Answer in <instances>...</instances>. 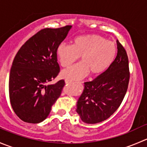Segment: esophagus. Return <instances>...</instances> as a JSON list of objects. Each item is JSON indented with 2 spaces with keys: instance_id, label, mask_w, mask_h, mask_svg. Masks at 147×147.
Here are the masks:
<instances>
[{
  "instance_id": "esophagus-1",
  "label": "esophagus",
  "mask_w": 147,
  "mask_h": 147,
  "mask_svg": "<svg viewBox=\"0 0 147 147\" xmlns=\"http://www.w3.org/2000/svg\"><path fill=\"white\" fill-rule=\"evenodd\" d=\"M65 83H66V84H72V81H70V80H65Z\"/></svg>"
}]
</instances>
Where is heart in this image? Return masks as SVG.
<instances>
[{
  "label": "heart",
  "mask_w": 147,
  "mask_h": 147,
  "mask_svg": "<svg viewBox=\"0 0 147 147\" xmlns=\"http://www.w3.org/2000/svg\"><path fill=\"white\" fill-rule=\"evenodd\" d=\"M117 48L112 41L98 35L78 37L73 45L60 43L57 55L60 65L67 67L76 62L80 57L82 62L62 72V76L69 80H78L87 76L90 72L98 75L107 70L115 61Z\"/></svg>",
  "instance_id": "obj_1"
}]
</instances>
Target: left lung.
<instances>
[{
	"instance_id": "obj_1",
	"label": "left lung",
	"mask_w": 147,
	"mask_h": 147,
	"mask_svg": "<svg viewBox=\"0 0 147 147\" xmlns=\"http://www.w3.org/2000/svg\"><path fill=\"white\" fill-rule=\"evenodd\" d=\"M117 44V55L110 67L92 81L84 83L76 112L87 124L108 119L119 108L127 92L129 81L128 56L119 40Z\"/></svg>"
}]
</instances>
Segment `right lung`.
<instances>
[{
  "instance_id": "1",
  "label": "right lung",
  "mask_w": 147,
  "mask_h": 147,
  "mask_svg": "<svg viewBox=\"0 0 147 147\" xmlns=\"http://www.w3.org/2000/svg\"><path fill=\"white\" fill-rule=\"evenodd\" d=\"M72 26L45 28L28 39L16 54L9 75V97L15 113L25 122L45 120L60 96L64 80L50 84L60 72L57 48Z\"/></svg>"
}]
</instances>
